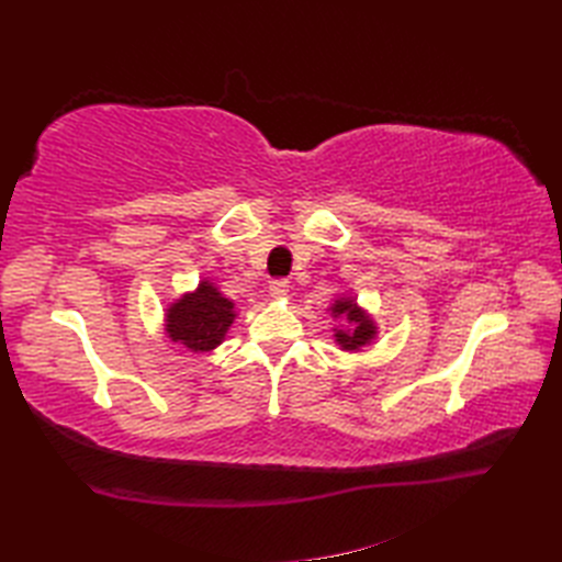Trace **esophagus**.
I'll list each match as a JSON object with an SVG mask.
<instances>
[{
	"label": "esophagus",
	"instance_id": "obj_1",
	"mask_svg": "<svg viewBox=\"0 0 562 562\" xmlns=\"http://www.w3.org/2000/svg\"><path fill=\"white\" fill-rule=\"evenodd\" d=\"M269 293H271V297L274 300H285L288 297V293H291V283L288 281H271L269 283Z\"/></svg>",
	"mask_w": 562,
	"mask_h": 562
}]
</instances>
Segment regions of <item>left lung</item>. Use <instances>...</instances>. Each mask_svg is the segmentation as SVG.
<instances>
[{"label": "left lung", "mask_w": 562, "mask_h": 562, "mask_svg": "<svg viewBox=\"0 0 562 562\" xmlns=\"http://www.w3.org/2000/svg\"><path fill=\"white\" fill-rule=\"evenodd\" d=\"M326 312H330L333 321H342V326L333 328L335 345L342 351L359 353L363 351V347L375 342L380 335L378 321L372 318L359 302H356L353 295L335 297Z\"/></svg>", "instance_id": "8db88e82"}]
</instances>
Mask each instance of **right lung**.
<instances>
[{
	"instance_id": "1",
	"label": "right lung",
	"mask_w": 562,
	"mask_h": 562,
	"mask_svg": "<svg viewBox=\"0 0 562 562\" xmlns=\"http://www.w3.org/2000/svg\"><path fill=\"white\" fill-rule=\"evenodd\" d=\"M236 316V302L220 293L213 281L201 279L194 291L166 304L164 333L184 351L209 353L225 342Z\"/></svg>"
}]
</instances>
